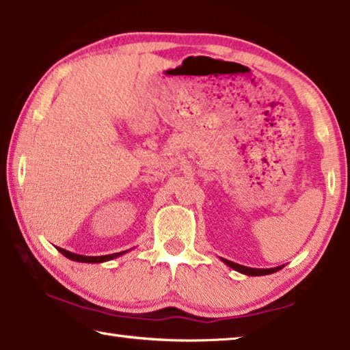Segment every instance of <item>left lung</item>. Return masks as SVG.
I'll return each mask as SVG.
<instances>
[{
  "mask_svg": "<svg viewBox=\"0 0 350 350\" xmlns=\"http://www.w3.org/2000/svg\"><path fill=\"white\" fill-rule=\"evenodd\" d=\"M221 260H222L224 264H227L228 267H232L233 270L239 271V273H244V275H248V276L271 275V273H275V271H278L280 269H282L281 265H280V267H275V269H252V267H245V265L236 264V262H233V260H228V259H224V258H221Z\"/></svg>",
  "mask_w": 350,
  "mask_h": 350,
  "instance_id": "obj_1",
  "label": "left lung"
}]
</instances>
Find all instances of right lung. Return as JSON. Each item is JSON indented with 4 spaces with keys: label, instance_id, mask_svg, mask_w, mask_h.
<instances>
[{
    "label": "right lung",
    "instance_id": "add662e5",
    "mask_svg": "<svg viewBox=\"0 0 350 350\" xmlns=\"http://www.w3.org/2000/svg\"><path fill=\"white\" fill-rule=\"evenodd\" d=\"M58 252H60L63 256H66L70 260H77V262H88V264H98V262H106V260H111L114 258L122 256V254H125L126 252H120V253H112V254H105V256H85V254H77L72 252H68L64 250V248L57 247Z\"/></svg>",
    "mask_w": 350,
    "mask_h": 350
}]
</instances>
